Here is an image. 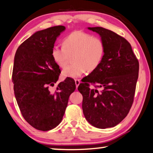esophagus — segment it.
<instances>
[{"label":"esophagus","instance_id":"esophagus-1","mask_svg":"<svg viewBox=\"0 0 153 153\" xmlns=\"http://www.w3.org/2000/svg\"><path fill=\"white\" fill-rule=\"evenodd\" d=\"M75 85H76V88L79 86V85H80V80H78V79H76V80H75Z\"/></svg>","mask_w":153,"mask_h":153}]
</instances>
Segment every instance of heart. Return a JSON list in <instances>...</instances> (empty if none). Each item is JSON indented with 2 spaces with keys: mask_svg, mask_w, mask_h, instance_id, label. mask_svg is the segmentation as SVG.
<instances>
[{
  "mask_svg": "<svg viewBox=\"0 0 153 153\" xmlns=\"http://www.w3.org/2000/svg\"><path fill=\"white\" fill-rule=\"evenodd\" d=\"M63 46L53 47L52 56L61 68L66 66L73 56V64L62 71L64 78H77L86 70L89 72L96 70L102 62L105 52L104 41L101 38L94 37L82 30H75L66 36Z\"/></svg>",
  "mask_w": 153,
  "mask_h": 153,
  "instance_id": "obj_1",
  "label": "heart"
}]
</instances>
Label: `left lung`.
<instances>
[{"instance_id": "8db88e82", "label": "left lung", "mask_w": 153, "mask_h": 153, "mask_svg": "<svg viewBox=\"0 0 153 153\" xmlns=\"http://www.w3.org/2000/svg\"><path fill=\"white\" fill-rule=\"evenodd\" d=\"M104 41L105 52L99 67L78 86L87 122L99 129L113 127L125 119L134 101L139 64L125 38L102 27H88ZM100 89H91L89 84Z\"/></svg>"}]
</instances>
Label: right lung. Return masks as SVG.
Masks as SVG:
<instances>
[{
    "instance_id": "obj_1",
    "label": "right lung",
    "mask_w": 153,
    "mask_h": 153,
    "mask_svg": "<svg viewBox=\"0 0 153 153\" xmlns=\"http://www.w3.org/2000/svg\"><path fill=\"white\" fill-rule=\"evenodd\" d=\"M65 29L56 26L36 32L20 45L14 59L13 82L17 104L25 120L40 131L59 125L75 89V81L70 78L59 83L53 92L48 89L57 82L61 73L52 50Z\"/></svg>"
}]
</instances>
